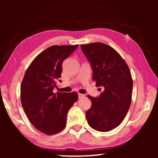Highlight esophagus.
<instances>
[{
	"mask_svg": "<svg viewBox=\"0 0 158 158\" xmlns=\"http://www.w3.org/2000/svg\"><path fill=\"white\" fill-rule=\"evenodd\" d=\"M78 96H79V99H82V98H84L85 97V95L81 94V93H79Z\"/></svg>",
	"mask_w": 158,
	"mask_h": 158,
	"instance_id": "1",
	"label": "esophagus"
}]
</instances>
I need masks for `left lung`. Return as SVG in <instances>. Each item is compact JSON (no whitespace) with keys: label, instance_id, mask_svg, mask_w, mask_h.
Returning <instances> with one entry per match:
<instances>
[{"label":"left lung","instance_id":"8db88e82","mask_svg":"<svg viewBox=\"0 0 158 158\" xmlns=\"http://www.w3.org/2000/svg\"><path fill=\"white\" fill-rule=\"evenodd\" d=\"M81 48L90 64L95 85L104 88L97 98L87 95L92 103L85 112L87 122L93 129L109 132L121 124L130 109L133 85L130 69L109 45L94 42Z\"/></svg>","mask_w":158,"mask_h":158}]
</instances>
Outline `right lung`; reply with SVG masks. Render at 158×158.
<instances>
[{"mask_svg":"<svg viewBox=\"0 0 158 158\" xmlns=\"http://www.w3.org/2000/svg\"><path fill=\"white\" fill-rule=\"evenodd\" d=\"M78 45L53 46L37 56L26 69L21 85V105L32 125L40 132L52 135L66 125L69 109L78 100V94L53 92L61 80L63 60Z\"/></svg>","mask_w":158,"mask_h":158,"instance_id":"right-lung-1","label":"right lung"}]
</instances>
